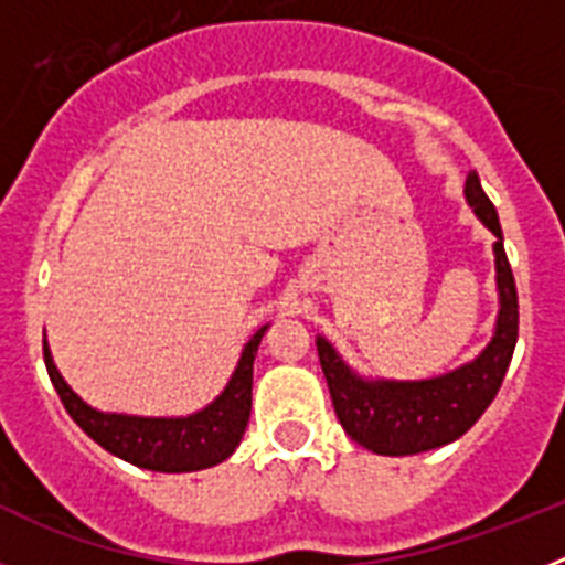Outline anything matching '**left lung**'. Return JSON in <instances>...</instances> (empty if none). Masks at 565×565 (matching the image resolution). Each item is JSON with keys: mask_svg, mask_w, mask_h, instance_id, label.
Masks as SVG:
<instances>
[{"mask_svg": "<svg viewBox=\"0 0 565 565\" xmlns=\"http://www.w3.org/2000/svg\"><path fill=\"white\" fill-rule=\"evenodd\" d=\"M463 198L478 221L495 234L498 319L492 339L472 362L433 379H367L339 356L326 337H317V351L339 424L364 450L376 456H416L456 441L483 416L512 362L518 342L515 277L503 252L498 212L481 189L476 172L467 174Z\"/></svg>", "mask_w": 565, "mask_h": 565, "instance_id": "1", "label": "left lung"}]
</instances>
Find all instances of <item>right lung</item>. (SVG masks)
Segmentation results:
<instances>
[{"mask_svg":"<svg viewBox=\"0 0 565 565\" xmlns=\"http://www.w3.org/2000/svg\"><path fill=\"white\" fill-rule=\"evenodd\" d=\"M266 331L268 326L254 331V337L243 344L226 387L206 407L189 416H129V413L96 411L64 382L47 339H44V364L64 411L104 450L152 472H198L226 461L243 441L252 416L254 356Z\"/></svg>","mask_w":565,"mask_h":565,"instance_id":"1","label":"right lung"}]
</instances>
